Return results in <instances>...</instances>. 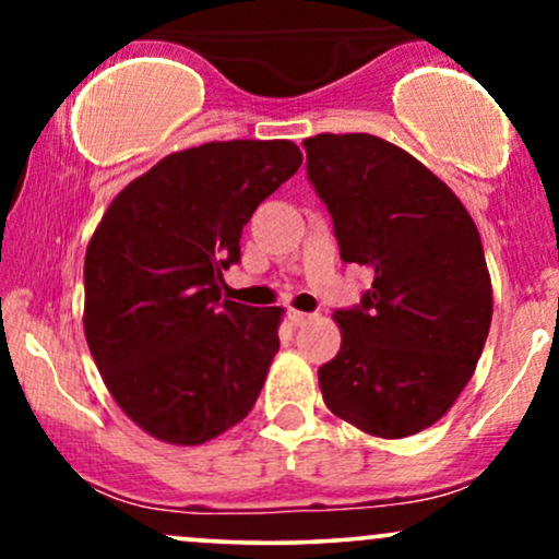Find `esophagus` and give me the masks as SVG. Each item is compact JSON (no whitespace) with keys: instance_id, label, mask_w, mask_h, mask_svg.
I'll use <instances>...</instances> for the list:
<instances>
[{"instance_id":"obj_1","label":"esophagus","mask_w":559,"mask_h":559,"mask_svg":"<svg viewBox=\"0 0 559 559\" xmlns=\"http://www.w3.org/2000/svg\"><path fill=\"white\" fill-rule=\"evenodd\" d=\"M312 316L310 312H299V310H288V320H292V325H305L307 320H310Z\"/></svg>"}]
</instances>
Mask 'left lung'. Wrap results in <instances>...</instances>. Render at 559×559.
Instances as JSON below:
<instances>
[{
	"label": "left lung",
	"mask_w": 559,
	"mask_h": 559,
	"mask_svg": "<svg viewBox=\"0 0 559 559\" xmlns=\"http://www.w3.org/2000/svg\"><path fill=\"white\" fill-rule=\"evenodd\" d=\"M307 178L344 262L373 271L336 310L342 349L320 365L329 409L402 439L433 426L471 381L491 325V278L473 217L413 155L370 133L305 139Z\"/></svg>",
	"instance_id": "left-lung-1"
}]
</instances>
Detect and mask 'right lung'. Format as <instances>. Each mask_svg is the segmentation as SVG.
Wrapping results in <instances>:
<instances>
[{"mask_svg":"<svg viewBox=\"0 0 559 559\" xmlns=\"http://www.w3.org/2000/svg\"><path fill=\"white\" fill-rule=\"evenodd\" d=\"M301 165L294 141L173 152L112 199L83 262V331L120 409L168 444L247 418L278 352L281 307L221 299L241 230Z\"/></svg>","mask_w":559,"mask_h":559,"instance_id":"obj_1","label":"right lung"}]
</instances>
